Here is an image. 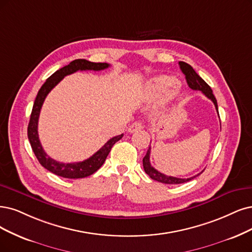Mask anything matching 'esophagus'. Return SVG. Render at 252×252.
<instances>
[{
	"instance_id": "1",
	"label": "esophagus",
	"mask_w": 252,
	"mask_h": 252,
	"mask_svg": "<svg viewBox=\"0 0 252 252\" xmlns=\"http://www.w3.org/2000/svg\"><path fill=\"white\" fill-rule=\"evenodd\" d=\"M143 128V125L141 121H135L131 126H128V132L129 133H134L137 131H140V129Z\"/></svg>"
}]
</instances>
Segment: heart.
I'll return each mask as SVG.
<instances>
[{
	"label": "heart",
	"mask_w": 252,
	"mask_h": 252,
	"mask_svg": "<svg viewBox=\"0 0 252 252\" xmlns=\"http://www.w3.org/2000/svg\"><path fill=\"white\" fill-rule=\"evenodd\" d=\"M174 83V80L169 77H157L148 84V86L146 88V96L155 100L162 99L168 95V93L170 92Z\"/></svg>",
	"instance_id": "heart-1"
}]
</instances>
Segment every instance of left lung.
Wrapping results in <instances>:
<instances>
[{
    "label": "left lung",
    "mask_w": 252,
    "mask_h": 252,
    "mask_svg": "<svg viewBox=\"0 0 252 252\" xmlns=\"http://www.w3.org/2000/svg\"><path fill=\"white\" fill-rule=\"evenodd\" d=\"M179 64H180V67H181L183 73L186 76V80H187L189 87L193 90L201 91L204 95H206L208 98H210L214 102V105H215V108L218 112L217 100H216V97L213 94V91H212L211 87L198 76L197 72L193 69V67L190 64L183 62V61H180ZM150 157H151V146L148 147L147 153H146L145 157L143 158V168H144V171L146 172V174L150 175L151 179H153L157 182H160L163 184H169V185L183 184V183L193 180L194 178H196L197 175H199L201 173L200 172L197 175H194V176H192V178H189V179H180V178H174V176H168V175L159 172L157 169L154 168L151 164Z\"/></svg>",
    "instance_id": "left-lung-1"
}]
</instances>
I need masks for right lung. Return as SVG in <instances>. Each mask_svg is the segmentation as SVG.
<instances>
[{"label":"right lung","mask_w":252,"mask_h":252,"mask_svg":"<svg viewBox=\"0 0 252 252\" xmlns=\"http://www.w3.org/2000/svg\"><path fill=\"white\" fill-rule=\"evenodd\" d=\"M110 64L108 63H95L87 61L85 59L73 60L68 65H65L64 67L54 72L52 76L45 81V83L39 89L38 93H37V96L35 98L32 109L29 126H28V138H29L31 147L37 158V160L39 161L41 166H43L45 169H48L54 174L62 176V178L65 179H83L93 174L100 168L102 164H104L112 146L123 138L124 134L111 138L100 150H98L94 155L91 156L89 159L85 161L77 163H61L52 159L51 157L45 154L39 141L38 131H37L40 110L46 95L49 94V92L57 85L65 76L71 74L78 70H102L108 68Z\"/></svg>","instance_id":"right-lung-1"}]
</instances>
